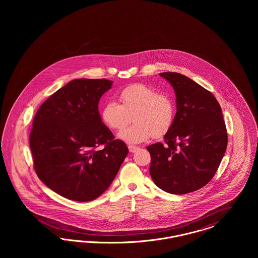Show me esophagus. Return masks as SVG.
I'll list each match as a JSON object with an SVG mask.
<instances>
[{"label":"esophagus","mask_w":258,"mask_h":258,"mask_svg":"<svg viewBox=\"0 0 258 258\" xmlns=\"http://www.w3.org/2000/svg\"><path fill=\"white\" fill-rule=\"evenodd\" d=\"M128 150H130L131 153H135V152H136V151L138 150V147L134 146V145H128Z\"/></svg>","instance_id":"34e87169"}]
</instances>
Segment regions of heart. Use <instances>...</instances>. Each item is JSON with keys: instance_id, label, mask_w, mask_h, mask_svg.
Listing matches in <instances>:
<instances>
[{"instance_id": "heart-1", "label": "heart", "mask_w": 258, "mask_h": 258, "mask_svg": "<svg viewBox=\"0 0 258 258\" xmlns=\"http://www.w3.org/2000/svg\"><path fill=\"white\" fill-rule=\"evenodd\" d=\"M119 98L122 104L110 100L102 106L101 119L111 130L122 131L134 118L135 123L119 135L124 142L141 143L170 131L176 108L169 95L144 84H134L121 90Z\"/></svg>"}]
</instances>
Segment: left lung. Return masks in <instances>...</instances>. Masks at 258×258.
Returning <instances> with one entry per match:
<instances>
[{"label":"left lung","instance_id":"8db88e82","mask_svg":"<svg viewBox=\"0 0 258 258\" xmlns=\"http://www.w3.org/2000/svg\"><path fill=\"white\" fill-rule=\"evenodd\" d=\"M176 95L174 123L164 143L149 145L150 174L162 190L185 195L203 187L218 170L227 132L216 98L183 74L162 73Z\"/></svg>","mask_w":258,"mask_h":258}]
</instances>
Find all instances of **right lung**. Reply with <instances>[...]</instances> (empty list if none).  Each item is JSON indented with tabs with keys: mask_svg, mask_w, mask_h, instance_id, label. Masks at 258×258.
Returning a JSON list of instances; mask_svg holds the SVG:
<instances>
[{
	"mask_svg": "<svg viewBox=\"0 0 258 258\" xmlns=\"http://www.w3.org/2000/svg\"><path fill=\"white\" fill-rule=\"evenodd\" d=\"M107 79H74L38 108L30 134L37 177L68 199L86 202L102 195L128 149L102 123L98 101Z\"/></svg>",
	"mask_w": 258,
	"mask_h": 258,
	"instance_id": "1",
	"label": "right lung"
}]
</instances>
